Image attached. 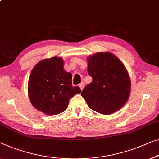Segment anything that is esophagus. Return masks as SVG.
I'll return each mask as SVG.
<instances>
[{
	"mask_svg": "<svg viewBox=\"0 0 159 159\" xmlns=\"http://www.w3.org/2000/svg\"><path fill=\"white\" fill-rule=\"evenodd\" d=\"M84 85H85V84H84V82H82V83L80 84L79 87H80V89H81V90H82V89H83V88L84 87Z\"/></svg>",
	"mask_w": 159,
	"mask_h": 159,
	"instance_id": "1",
	"label": "esophagus"
}]
</instances>
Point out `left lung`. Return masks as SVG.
<instances>
[{
    "label": "left lung",
    "instance_id": "1",
    "mask_svg": "<svg viewBox=\"0 0 159 159\" xmlns=\"http://www.w3.org/2000/svg\"><path fill=\"white\" fill-rule=\"evenodd\" d=\"M87 72L93 81L81 95L88 107L102 115H111L129 98L131 82L123 63L110 52H98L87 59Z\"/></svg>",
    "mask_w": 159,
    "mask_h": 159
}]
</instances>
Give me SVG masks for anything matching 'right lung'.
<instances>
[{"label":"right lung","mask_w":159,"mask_h":159,"mask_svg":"<svg viewBox=\"0 0 159 159\" xmlns=\"http://www.w3.org/2000/svg\"><path fill=\"white\" fill-rule=\"evenodd\" d=\"M72 73L64 69V60L59 57L44 59L34 66L28 82L30 102L36 110L54 116L68 107L70 100L81 93L73 87Z\"/></svg>","instance_id":"obj_1"}]
</instances>
